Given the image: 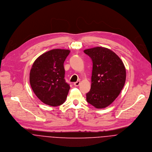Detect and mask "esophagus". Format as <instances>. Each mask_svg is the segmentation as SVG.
<instances>
[{
	"label": "esophagus",
	"mask_w": 152,
	"mask_h": 152,
	"mask_svg": "<svg viewBox=\"0 0 152 152\" xmlns=\"http://www.w3.org/2000/svg\"><path fill=\"white\" fill-rule=\"evenodd\" d=\"M80 81H77V82H75V83H74V85L75 86H78L80 85Z\"/></svg>",
	"instance_id": "1"
}]
</instances>
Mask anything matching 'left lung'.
<instances>
[{
  "label": "left lung",
  "mask_w": 152,
  "mask_h": 152,
  "mask_svg": "<svg viewBox=\"0 0 152 152\" xmlns=\"http://www.w3.org/2000/svg\"><path fill=\"white\" fill-rule=\"evenodd\" d=\"M84 52L93 62L92 84L86 100L96 108H104L113 102L124 88L125 67L120 58L108 48L97 47Z\"/></svg>",
  "instance_id": "8db88e82"
}]
</instances>
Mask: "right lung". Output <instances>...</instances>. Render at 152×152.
Returning <instances> with one entry per match:
<instances>
[{
    "label": "right lung",
    "instance_id": "right-lung-1",
    "mask_svg": "<svg viewBox=\"0 0 152 152\" xmlns=\"http://www.w3.org/2000/svg\"><path fill=\"white\" fill-rule=\"evenodd\" d=\"M70 50L53 49L34 62L30 72V84L36 96L44 104L56 107L64 104L70 88L65 80L64 64Z\"/></svg>",
    "mask_w": 152,
    "mask_h": 152
}]
</instances>
